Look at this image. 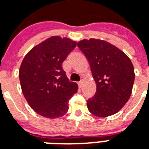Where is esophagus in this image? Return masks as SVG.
Here are the masks:
<instances>
[{
    "mask_svg": "<svg viewBox=\"0 0 149 149\" xmlns=\"http://www.w3.org/2000/svg\"><path fill=\"white\" fill-rule=\"evenodd\" d=\"M82 84H83V80H81L80 82H78V85H79V87H80V88H81V87H82Z\"/></svg>",
    "mask_w": 149,
    "mask_h": 149,
    "instance_id": "1",
    "label": "esophagus"
}]
</instances>
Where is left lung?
<instances>
[{
    "label": "left lung",
    "mask_w": 149,
    "mask_h": 149,
    "mask_svg": "<svg viewBox=\"0 0 149 149\" xmlns=\"http://www.w3.org/2000/svg\"><path fill=\"white\" fill-rule=\"evenodd\" d=\"M85 55L96 84V92L87 101L88 111L97 117L116 114L128 102L135 79L130 59L107 42L91 38L77 43Z\"/></svg>",
    "instance_id": "obj_1"
}]
</instances>
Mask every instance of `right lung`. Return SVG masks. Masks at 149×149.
<instances>
[{"mask_svg":"<svg viewBox=\"0 0 149 149\" xmlns=\"http://www.w3.org/2000/svg\"><path fill=\"white\" fill-rule=\"evenodd\" d=\"M77 42L53 36L27 53L19 71L22 92L30 107L48 118L63 116L77 84L70 82L62 63L74 49Z\"/></svg>","mask_w":149,"mask_h":149,"instance_id":"right-lung-1","label":"right lung"}]
</instances>
